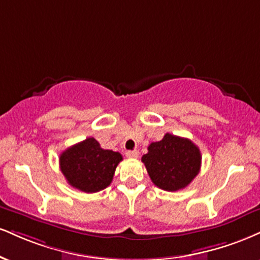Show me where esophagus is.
Listing matches in <instances>:
<instances>
[{"label": "esophagus", "instance_id": "obj_1", "mask_svg": "<svg viewBox=\"0 0 260 260\" xmlns=\"http://www.w3.org/2000/svg\"><path fill=\"white\" fill-rule=\"evenodd\" d=\"M139 152L137 150H129V151H126V156L128 158H137L138 157Z\"/></svg>", "mask_w": 260, "mask_h": 260}]
</instances>
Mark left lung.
Listing matches in <instances>:
<instances>
[{"label": "left lung", "mask_w": 260, "mask_h": 260, "mask_svg": "<svg viewBox=\"0 0 260 260\" xmlns=\"http://www.w3.org/2000/svg\"><path fill=\"white\" fill-rule=\"evenodd\" d=\"M201 158L200 149L191 140L166 133L160 142L150 144L142 161L156 186L178 191L198 176Z\"/></svg>", "instance_id": "left-lung-1"}]
</instances>
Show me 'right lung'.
<instances>
[{
	"mask_svg": "<svg viewBox=\"0 0 260 260\" xmlns=\"http://www.w3.org/2000/svg\"><path fill=\"white\" fill-rule=\"evenodd\" d=\"M120 152L100 148L94 138H87L62 151L59 157L60 171L68 183L83 192H98L110 185Z\"/></svg>",
	"mask_w": 260,
	"mask_h": 260,
	"instance_id": "add662e5",
	"label": "right lung"
}]
</instances>
